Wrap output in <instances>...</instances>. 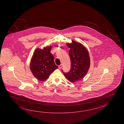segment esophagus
Listing matches in <instances>:
<instances>
[{"mask_svg": "<svg viewBox=\"0 0 124 124\" xmlns=\"http://www.w3.org/2000/svg\"><path fill=\"white\" fill-rule=\"evenodd\" d=\"M62 65L61 64L60 65H59V66H58V68H59V69H61L62 68Z\"/></svg>", "mask_w": 124, "mask_h": 124, "instance_id": "34e87169", "label": "esophagus"}]
</instances>
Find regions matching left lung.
Listing matches in <instances>:
<instances>
[{
    "label": "left lung",
    "mask_w": 124,
    "mask_h": 124,
    "mask_svg": "<svg viewBox=\"0 0 124 124\" xmlns=\"http://www.w3.org/2000/svg\"><path fill=\"white\" fill-rule=\"evenodd\" d=\"M70 48L69 54L71 61V69L64 76L70 82H74L81 80L87 74L90 66L89 53L83 45L73 41L72 44H67Z\"/></svg>",
    "instance_id": "1"
}]
</instances>
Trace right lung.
<instances>
[{"mask_svg": "<svg viewBox=\"0 0 124 124\" xmlns=\"http://www.w3.org/2000/svg\"><path fill=\"white\" fill-rule=\"evenodd\" d=\"M51 46L44 48L42 50L36 49L32 58L30 69L33 75L39 80L43 81L56 69L58 68L50 53Z\"/></svg>", "mask_w": 124, "mask_h": 124, "instance_id": "right-lung-1", "label": "right lung"}]
</instances>
